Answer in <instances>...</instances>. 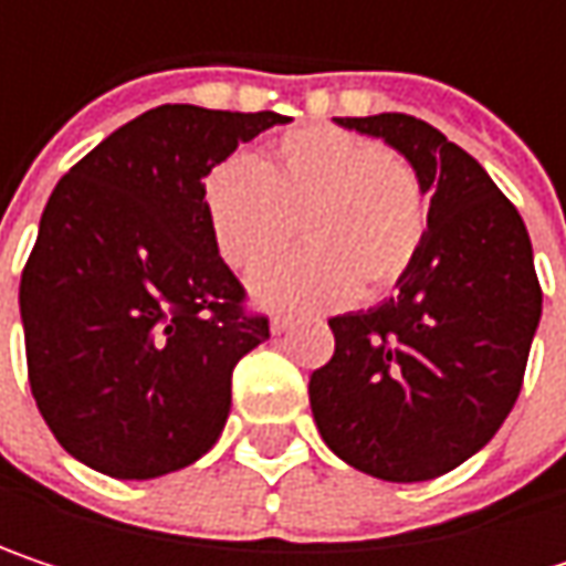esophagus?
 <instances>
[{
  "mask_svg": "<svg viewBox=\"0 0 566 566\" xmlns=\"http://www.w3.org/2000/svg\"><path fill=\"white\" fill-rule=\"evenodd\" d=\"M291 324H294V317H291V314H275V317H272V334H284Z\"/></svg>",
  "mask_w": 566,
  "mask_h": 566,
  "instance_id": "34e87169",
  "label": "esophagus"
}]
</instances>
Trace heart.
<instances>
[{
  "label": "heart",
  "instance_id": "b5f03b06",
  "mask_svg": "<svg viewBox=\"0 0 566 566\" xmlns=\"http://www.w3.org/2000/svg\"><path fill=\"white\" fill-rule=\"evenodd\" d=\"M202 206L219 255L239 272L279 255L297 226L307 249L252 279L272 307L387 294L412 269L429 226L416 167L331 124L287 130L262 160H219L202 179Z\"/></svg>",
  "mask_w": 566,
  "mask_h": 566
}]
</instances>
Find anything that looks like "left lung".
<instances>
[{"label": "left lung", "mask_w": 566, "mask_h": 566, "mask_svg": "<svg viewBox=\"0 0 566 566\" xmlns=\"http://www.w3.org/2000/svg\"><path fill=\"white\" fill-rule=\"evenodd\" d=\"M399 150L429 192L422 249L394 297L331 317L311 374L321 439L357 472L426 482L472 459L509 419L541 321L527 229L475 157L409 114L334 117Z\"/></svg>", "instance_id": "1"}]
</instances>
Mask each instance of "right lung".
<instances>
[{
  "label": "right lung",
  "mask_w": 566,
  "mask_h": 566,
  "mask_svg": "<svg viewBox=\"0 0 566 566\" xmlns=\"http://www.w3.org/2000/svg\"><path fill=\"white\" fill-rule=\"evenodd\" d=\"M275 111L154 107L57 179L19 284L35 406L67 455L157 479L206 455L235 364L269 340L222 262L202 179Z\"/></svg>",
  "instance_id": "obj_1"
}]
</instances>
